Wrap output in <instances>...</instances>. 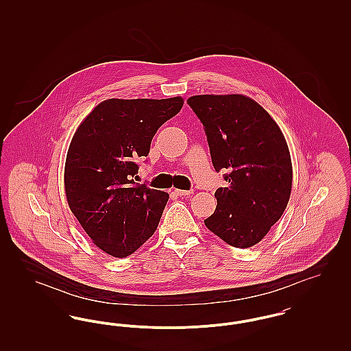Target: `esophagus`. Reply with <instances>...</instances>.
<instances>
[{"instance_id": "1", "label": "esophagus", "mask_w": 351, "mask_h": 351, "mask_svg": "<svg viewBox=\"0 0 351 351\" xmlns=\"http://www.w3.org/2000/svg\"><path fill=\"white\" fill-rule=\"evenodd\" d=\"M191 193H193V191H184V189H175V195L180 196V197H185L189 196Z\"/></svg>"}]
</instances>
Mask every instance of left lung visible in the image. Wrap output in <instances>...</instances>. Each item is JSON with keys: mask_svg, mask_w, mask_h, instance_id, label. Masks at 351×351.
I'll use <instances>...</instances> for the list:
<instances>
[{"mask_svg": "<svg viewBox=\"0 0 351 351\" xmlns=\"http://www.w3.org/2000/svg\"><path fill=\"white\" fill-rule=\"evenodd\" d=\"M188 105L206 134L212 163L228 186L205 226L234 247L261 242L282 217L291 196L292 163L282 130L267 112L243 95L192 96Z\"/></svg>", "mask_w": 351, "mask_h": 351, "instance_id": "left-lung-1", "label": "left lung"}]
</instances>
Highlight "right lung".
<instances>
[{"label":"right lung","instance_id":"add662e5","mask_svg":"<svg viewBox=\"0 0 351 351\" xmlns=\"http://www.w3.org/2000/svg\"><path fill=\"white\" fill-rule=\"evenodd\" d=\"M182 97L102 101L73 135L64 186L68 205L93 243L125 258L152 234L168 193L136 184V160L147 156L158 129L176 116Z\"/></svg>","mask_w":351,"mask_h":351}]
</instances>
